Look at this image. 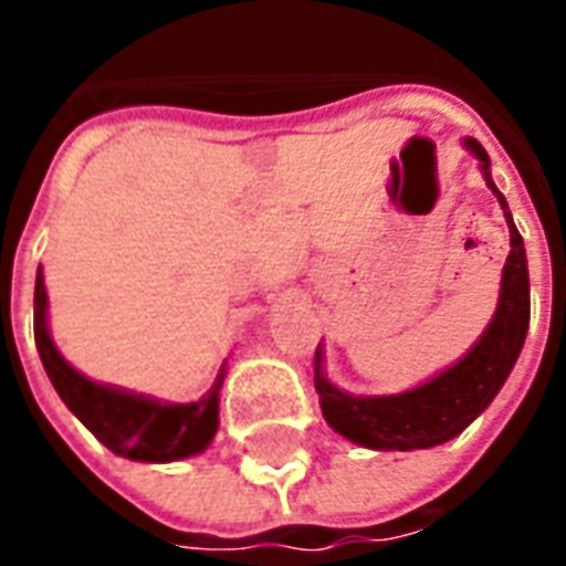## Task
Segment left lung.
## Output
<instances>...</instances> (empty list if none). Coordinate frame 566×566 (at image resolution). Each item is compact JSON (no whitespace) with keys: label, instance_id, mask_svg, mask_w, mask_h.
Masks as SVG:
<instances>
[{"label":"left lung","instance_id":"1","mask_svg":"<svg viewBox=\"0 0 566 566\" xmlns=\"http://www.w3.org/2000/svg\"><path fill=\"white\" fill-rule=\"evenodd\" d=\"M464 146L479 158V170L493 196L500 199L511 231V252L502 266L500 302L488 328L467 349V355H461L438 376H431L429 381L402 394L355 396L340 390L328 381L323 370V344L317 346L314 387L319 394L323 417L337 434H344L358 447L378 449V452H411V449L440 447L458 438L493 402V396L500 394L517 364L520 349L526 344L528 314H532L526 247L514 226L505 196L493 185L491 158L484 146L475 137H464Z\"/></svg>","mask_w":566,"mask_h":566}]
</instances>
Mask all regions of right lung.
<instances>
[{
	"label": "right lung",
	"mask_w": 566,
	"mask_h": 566,
	"mask_svg": "<svg viewBox=\"0 0 566 566\" xmlns=\"http://www.w3.org/2000/svg\"><path fill=\"white\" fill-rule=\"evenodd\" d=\"M34 340L57 396L114 455L146 464H170L211 447L213 434L220 429L226 364L213 378L211 390L196 402H161L126 387L93 381L57 353L55 340L49 335V296L40 266L34 282Z\"/></svg>",
	"instance_id": "add662e5"
}]
</instances>
